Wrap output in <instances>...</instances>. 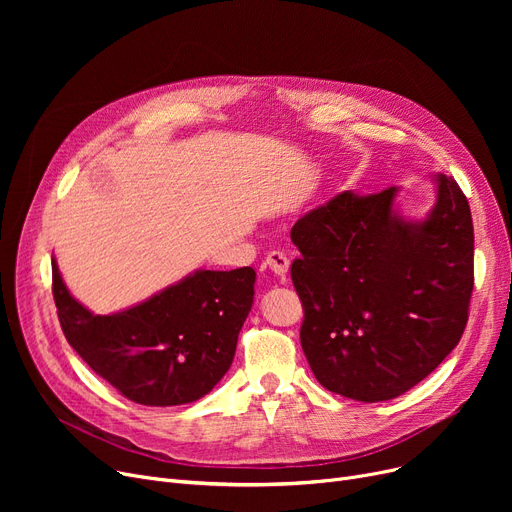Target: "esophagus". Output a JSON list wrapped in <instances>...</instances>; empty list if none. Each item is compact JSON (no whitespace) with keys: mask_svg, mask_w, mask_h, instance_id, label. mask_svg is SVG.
Here are the masks:
<instances>
[{"mask_svg":"<svg viewBox=\"0 0 512 512\" xmlns=\"http://www.w3.org/2000/svg\"><path fill=\"white\" fill-rule=\"evenodd\" d=\"M263 265H265L267 270H270V272H274L278 278L286 280L290 261H288V259H286V255H282L280 251H272L270 255H267V257H265V261H263Z\"/></svg>","mask_w":512,"mask_h":512,"instance_id":"esophagus-1","label":"esophagus"}]
</instances>
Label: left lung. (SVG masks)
Returning a JSON list of instances; mask_svg holds the SVG:
<instances>
[{
	"label": "left lung",
	"mask_w": 512,
	"mask_h": 512,
	"mask_svg": "<svg viewBox=\"0 0 512 512\" xmlns=\"http://www.w3.org/2000/svg\"><path fill=\"white\" fill-rule=\"evenodd\" d=\"M423 222L392 211L396 188L344 191L292 226L301 346L317 382L380 402L427 378L459 344L473 292V220L461 186L438 174Z\"/></svg>",
	"instance_id": "left-lung-1"
}]
</instances>
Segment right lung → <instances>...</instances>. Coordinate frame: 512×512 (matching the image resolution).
<instances>
[{
  "instance_id": "add662e5",
  "label": "right lung",
  "mask_w": 512,
  "mask_h": 512,
  "mask_svg": "<svg viewBox=\"0 0 512 512\" xmlns=\"http://www.w3.org/2000/svg\"><path fill=\"white\" fill-rule=\"evenodd\" d=\"M253 267L203 270L114 315H93L70 297L51 261V292L68 344L122 396L174 407L211 392L230 369L253 305Z\"/></svg>"
}]
</instances>
